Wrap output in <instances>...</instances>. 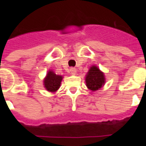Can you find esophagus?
Returning <instances> with one entry per match:
<instances>
[{
  "label": "esophagus",
  "mask_w": 146,
  "mask_h": 146,
  "mask_svg": "<svg viewBox=\"0 0 146 146\" xmlns=\"http://www.w3.org/2000/svg\"><path fill=\"white\" fill-rule=\"evenodd\" d=\"M70 71L71 74H73V75H75L76 73V68H74V67H71V68L70 69Z\"/></svg>",
  "instance_id": "34e87169"
}]
</instances>
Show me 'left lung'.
Returning <instances> with one entry per match:
<instances>
[{
    "label": "left lung",
    "mask_w": 146,
    "mask_h": 146,
    "mask_svg": "<svg viewBox=\"0 0 146 146\" xmlns=\"http://www.w3.org/2000/svg\"><path fill=\"white\" fill-rule=\"evenodd\" d=\"M86 83L87 88L92 92L98 90L105 83L104 73L96 66H92L86 76Z\"/></svg>",
    "instance_id": "8db88e82"
}]
</instances>
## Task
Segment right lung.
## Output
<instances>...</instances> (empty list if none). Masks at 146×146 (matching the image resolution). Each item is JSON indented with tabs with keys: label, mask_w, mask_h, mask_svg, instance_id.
Listing matches in <instances>:
<instances>
[{
	"label": "right lung",
	"mask_w": 146,
	"mask_h": 146,
	"mask_svg": "<svg viewBox=\"0 0 146 146\" xmlns=\"http://www.w3.org/2000/svg\"><path fill=\"white\" fill-rule=\"evenodd\" d=\"M62 79H63L62 76L57 75L54 73V71L49 70L44 79V88L48 92H55L60 86Z\"/></svg>",
	"instance_id": "obj_1"
}]
</instances>
